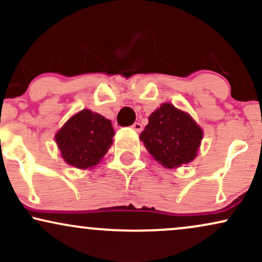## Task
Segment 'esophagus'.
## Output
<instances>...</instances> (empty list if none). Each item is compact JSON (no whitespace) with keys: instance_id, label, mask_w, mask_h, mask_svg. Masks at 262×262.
Masks as SVG:
<instances>
[{"instance_id":"1","label":"esophagus","mask_w":262,"mask_h":262,"mask_svg":"<svg viewBox=\"0 0 262 262\" xmlns=\"http://www.w3.org/2000/svg\"><path fill=\"white\" fill-rule=\"evenodd\" d=\"M132 128H133L135 132H141V130H143V125H141V123H139V122H135L134 124L132 125Z\"/></svg>"}]
</instances>
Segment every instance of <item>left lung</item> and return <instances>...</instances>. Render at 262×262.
<instances>
[{
  "instance_id": "1",
  "label": "left lung",
  "mask_w": 262,
  "mask_h": 262,
  "mask_svg": "<svg viewBox=\"0 0 262 262\" xmlns=\"http://www.w3.org/2000/svg\"><path fill=\"white\" fill-rule=\"evenodd\" d=\"M203 135V129L190 115L172 103H162L150 115L140 140L157 162L174 168L196 157Z\"/></svg>"
}]
</instances>
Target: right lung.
Wrapping results in <instances>:
<instances>
[{
  "mask_svg": "<svg viewBox=\"0 0 262 262\" xmlns=\"http://www.w3.org/2000/svg\"><path fill=\"white\" fill-rule=\"evenodd\" d=\"M115 135L110 119L83 110L71 117L56 133L62 159L79 169L93 168L101 161L113 143Z\"/></svg>",
  "mask_w": 262,
  "mask_h": 262,
  "instance_id": "add662e5",
  "label": "right lung"
}]
</instances>
